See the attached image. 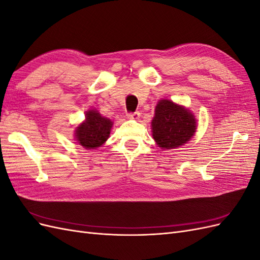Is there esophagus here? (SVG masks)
Returning a JSON list of instances; mask_svg holds the SVG:
<instances>
[{
    "mask_svg": "<svg viewBox=\"0 0 260 260\" xmlns=\"http://www.w3.org/2000/svg\"><path fill=\"white\" fill-rule=\"evenodd\" d=\"M140 112H133V113H128L127 116L128 118H130V119H139L140 118Z\"/></svg>",
    "mask_w": 260,
    "mask_h": 260,
    "instance_id": "obj_1",
    "label": "esophagus"
}]
</instances>
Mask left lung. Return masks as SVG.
<instances>
[{"mask_svg":"<svg viewBox=\"0 0 260 260\" xmlns=\"http://www.w3.org/2000/svg\"><path fill=\"white\" fill-rule=\"evenodd\" d=\"M153 138L161 148H176L190 140L196 130V119L183 106L161 100L152 121Z\"/></svg>","mask_w":260,"mask_h":260,"instance_id":"8db88e82","label":"left lung"}]
</instances>
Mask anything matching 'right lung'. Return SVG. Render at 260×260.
<instances>
[{
	"mask_svg": "<svg viewBox=\"0 0 260 260\" xmlns=\"http://www.w3.org/2000/svg\"><path fill=\"white\" fill-rule=\"evenodd\" d=\"M113 122L96 111L85 114V121L76 129V139L80 145L91 149L100 147L108 139Z\"/></svg>",
	"mask_w": 260,
	"mask_h": 260,
	"instance_id": "1",
	"label": "right lung"
}]
</instances>
